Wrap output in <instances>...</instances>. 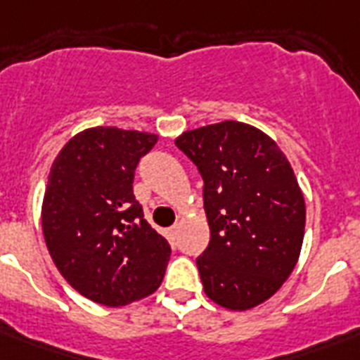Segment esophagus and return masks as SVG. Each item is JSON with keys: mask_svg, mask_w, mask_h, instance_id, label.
I'll return each instance as SVG.
<instances>
[{"mask_svg": "<svg viewBox=\"0 0 360 360\" xmlns=\"http://www.w3.org/2000/svg\"><path fill=\"white\" fill-rule=\"evenodd\" d=\"M177 233H179V228H177V226H172V228L166 231V236H168L169 243H175V239H177Z\"/></svg>", "mask_w": 360, "mask_h": 360, "instance_id": "obj_1", "label": "esophagus"}]
</instances>
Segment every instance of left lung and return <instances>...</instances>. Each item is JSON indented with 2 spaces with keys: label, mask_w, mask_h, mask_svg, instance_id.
Here are the masks:
<instances>
[{
  "label": "left lung",
  "mask_w": 360,
  "mask_h": 360,
  "mask_svg": "<svg viewBox=\"0 0 360 360\" xmlns=\"http://www.w3.org/2000/svg\"><path fill=\"white\" fill-rule=\"evenodd\" d=\"M203 177L211 240L196 259L205 295L250 310L282 288L301 254L307 205L290 160L263 130L220 121L177 136Z\"/></svg>",
  "instance_id": "1"
}]
</instances>
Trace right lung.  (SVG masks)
Here are the masks:
<instances>
[{
  "label": "right lung",
  "mask_w": 360,
  "mask_h": 360,
  "mask_svg": "<svg viewBox=\"0 0 360 360\" xmlns=\"http://www.w3.org/2000/svg\"><path fill=\"white\" fill-rule=\"evenodd\" d=\"M158 136L93 127L72 136L53 160L42 200V233L56 267L80 295L124 307L158 290L168 240L143 219L134 169Z\"/></svg>",
  "instance_id": "right-lung-1"
}]
</instances>
